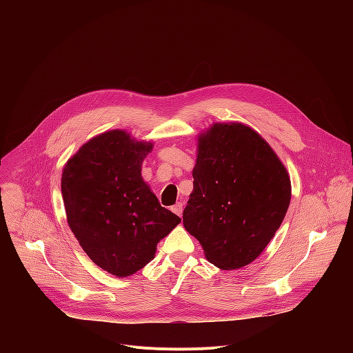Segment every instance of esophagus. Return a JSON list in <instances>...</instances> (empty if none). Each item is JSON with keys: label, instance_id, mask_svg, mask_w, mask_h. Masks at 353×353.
I'll list each match as a JSON object with an SVG mask.
<instances>
[{"label": "esophagus", "instance_id": "obj_1", "mask_svg": "<svg viewBox=\"0 0 353 353\" xmlns=\"http://www.w3.org/2000/svg\"><path fill=\"white\" fill-rule=\"evenodd\" d=\"M172 211H173L174 214H177L179 216H181V214H183V204H181V203H177L176 205L172 207Z\"/></svg>", "mask_w": 353, "mask_h": 353}]
</instances>
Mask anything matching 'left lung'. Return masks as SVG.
Wrapping results in <instances>:
<instances>
[{"label": "left lung", "instance_id": "1", "mask_svg": "<svg viewBox=\"0 0 353 353\" xmlns=\"http://www.w3.org/2000/svg\"><path fill=\"white\" fill-rule=\"evenodd\" d=\"M192 177L185 230L221 270L253 263L279 229L292 195L274 149L245 124L215 123L198 135Z\"/></svg>", "mask_w": 353, "mask_h": 353}]
</instances>
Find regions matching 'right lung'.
Masks as SVG:
<instances>
[{
    "label": "right lung",
    "mask_w": 353,
    "mask_h": 353,
    "mask_svg": "<svg viewBox=\"0 0 353 353\" xmlns=\"http://www.w3.org/2000/svg\"><path fill=\"white\" fill-rule=\"evenodd\" d=\"M152 149L150 141L112 130L83 143L63 169L61 192L74 236L97 267L119 278L152 261L158 243L181 222L141 176Z\"/></svg>",
    "instance_id": "1"
}]
</instances>
